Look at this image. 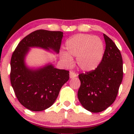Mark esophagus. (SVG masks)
I'll return each instance as SVG.
<instances>
[{
	"label": "esophagus",
	"instance_id": "1",
	"mask_svg": "<svg viewBox=\"0 0 134 134\" xmlns=\"http://www.w3.org/2000/svg\"><path fill=\"white\" fill-rule=\"evenodd\" d=\"M69 77L71 79L77 77V74L74 72H73V71H70V72H69Z\"/></svg>",
	"mask_w": 134,
	"mask_h": 134
}]
</instances>
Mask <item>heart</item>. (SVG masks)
<instances>
[{
	"label": "heart",
	"mask_w": 134,
	"mask_h": 134,
	"mask_svg": "<svg viewBox=\"0 0 134 134\" xmlns=\"http://www.w3.org/2000/svg\"><path fill=\"white\" fill-rule=\"evenodd\" d=\"M66 52H61V58L70 65L72 57H76L79 68L83 71H91L98 66L103 58L104 46L99 37L88 34H77L66 42Z\"/></svg>",
	"instance_id": "heart-1"
}]
</instances>
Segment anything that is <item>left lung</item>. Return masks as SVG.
Here are the masks:
<instances>
[{"label":"left lung","instance_id":"1","mask_svg":"<svg viewBox=\"0 0 134 134\" xmlns=\"http://www.w3.org/2000/svg\"><path fill=\"white\" fill-rule=\"evenodd\" d=\"M104 37L106 46L100 64L94 70L79 75L78 99L93 113L104 111L114 102L123 77L120 51L109 36L104 34Z\"/></svg>","mask_w":134,"mask_h":134}]
</instances>
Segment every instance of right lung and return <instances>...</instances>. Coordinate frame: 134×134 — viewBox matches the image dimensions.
Segmentation results:
<instances>
[{
  "label": "right lung",
  "instance_id": "right-lung-1",
  "mask_svg": "<svg viewBox=\"0 0 134 134\" xmlns=\"http://www.w3.org/2000/svg\"><path fill=\"white\" fill-rule=\"evenodd\" d=\"M63 32L38 30L19 42L11 58L10 81L16 98L24 107L32 111L44 110L50 107L62 86L69 79V71L52 65L32 69L26 66L24 58L29 47L52 49L59 53Z\"/></svg>",
  "mask_w": 134,
  "mask_h": 134
}]
</instances>
